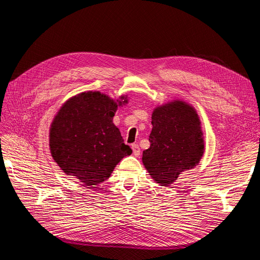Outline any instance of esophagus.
Listing matches in <instances>:
<instances>
[{"instance_id":"1","label":"esophagus","mask_w":260,"mask_h":260,"mask_svg":"<svg viewBox=\"0 0 260 260\" xmlns=\"http://www.w3.org/2000/svg\"><path fill=\"white\" fill-rule=\"evenodd\" d=\"M131 148H132V151H133V155L135 156H139L140 155V153H141V151H140V147H139V145L138 144H132L131 145Z\"/></svg>"}]
</instances>
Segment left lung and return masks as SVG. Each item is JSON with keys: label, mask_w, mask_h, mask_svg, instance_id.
I'll return each mask as SVG.
<instances>
[{"label": "left lung", "mask_w": 260, "mask_h": 260, "mask_svg": "<svg viewBox=\"0 0 260 260\" xmlns=\"http://www.w3.org/2000/svg\"><path fill=\"white\" fill-rule=\"evenodd\" d=\"M152 124L151 145L142 160L156 182L168 186L200 162L204 154L201 121L192 106L175 101L154 109Z\"/></svg>", "instance_id": "1"}]
</instances>
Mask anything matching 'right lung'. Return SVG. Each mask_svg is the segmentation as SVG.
Segmentation results:
<instances>
[{"label": "right lung", "mask_w": 260, "mask_h": 260, "mask_svg": "<svg viewBox=\"0 0 260 260\" xmlns=\"http://www.w3.org/2000/svg\"><path fill=\"white\" fill-rule=\"evenodd\" d=\"M117 102L98 91L80 93L62 105L51 125L54 160L89 188L111 177L116 165L132 153L113 123Z\"/></svg>", "instance_id": "add662e5"}]
</instances>
